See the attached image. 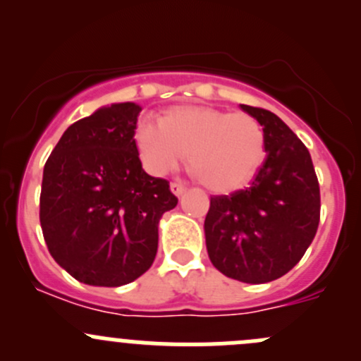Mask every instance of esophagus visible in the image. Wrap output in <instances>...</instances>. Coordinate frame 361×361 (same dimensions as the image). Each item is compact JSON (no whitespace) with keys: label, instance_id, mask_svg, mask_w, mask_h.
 Instances as JSON below:
<instances>
[{"label":"esophagus","instance_id":"esophagus-1","mask_svg":"<svg viewBox=\"0 0 361 361\" xmlns=\"http://www.w3.org/2000/svg\"><path fill=\"white\" fill-rule=\"evenodd\" d=\"M171 192H173L174 195H178V197H180V195H183L185 192H187V187H185V185H181V183H178V181H173V183H171Z\"/></svg>","mask_w":361,"mask_h":361}]
</instances>
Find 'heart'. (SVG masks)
I'll use <instances>...</instances> for the list:
<instances>
[{
  "label": "heart",
  "instance_id": "b5f03b06",
  "mask_svg": "<svg viewBox=\"0 0 361 361\" xmlns=\"http://www.w3.org/2000/svg\"><path fill=\"white\" fill-rule=\"evenodd\" d=\"M134 140L152 174H166L187 154L190 173L218 194L248 185L265 157V130L253 115L211 106L187 104L159 122L143 118Z\"/></svg>",
  "mask_w": 361,
  "mask_h": 361
}]
</instances>
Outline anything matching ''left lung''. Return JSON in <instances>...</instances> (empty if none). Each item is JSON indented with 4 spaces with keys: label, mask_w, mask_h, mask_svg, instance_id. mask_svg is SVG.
Listing matches in <instances>:
<instances>
[{
    "label": "left lung",
    "mask_w": 361,
    "mask_h": 361,
    "mask_svg": "<svg viewBox=\"0 0 361 361\" xmlns=\"http://www.w3.org/2000/svg\"><path fill=\"white\" fill-rule=\"evenodd\" d=\"M265 130V157L245 190L213 195L204 220L209 260L243 283H269L292 271L319 224V183L311 155L272 111L241 104Z\"/></svg>",
    "instance_id": "obj_1"
}]
</instances>
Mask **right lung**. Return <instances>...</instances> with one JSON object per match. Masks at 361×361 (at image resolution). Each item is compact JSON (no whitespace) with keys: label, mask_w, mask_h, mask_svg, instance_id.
<instances>
[{"label":"right lung","mask_w":361,"mask_h":361,"mask_svg":"<svg viewBox=\"0 0 361 361\" xmlns=\"http://www.w3.org/2000/svg\"><path fill=\"white\" fill-rule=\"evenodd\" d=\"M141 106H103L64 130L43 167L39 224L54 260L80 283L122 286L152 267L159 220L178 197L145 173Z\"/></svg>","instance_id":"obj_1"}]
</instances>
